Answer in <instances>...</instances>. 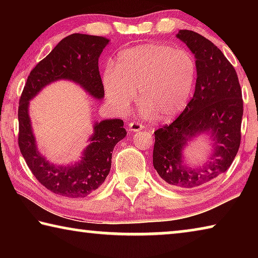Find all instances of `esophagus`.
Segmentation results:
<instances>
[{
  "instance_id": "34e87169",
  "label": "esophagus",
  "mask_w": 258,
  "mask_h": 258,
  "mask_svg": "<svg viewBox=\"0 0 258 258\" xmlns=\"http://www.w3.org/2000/svg\"><path fill=\"white\" fill-rule=\"evenodd\" d=\"M143 128V126L138 123V121H131L128 124V132L130 133H134V132H139V131H141Z\"/></svg>"
}]
</instances>
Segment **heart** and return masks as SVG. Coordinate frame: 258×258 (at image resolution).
<instances>
[{
    "mask_svg": "<svg viewBox=\"0 0 258 258\" xmlns=\"http://www.w3.org/2000/svg\"><path fill=\"white\" fill-rule=\"evenodd\" d=\"M197 63L189 51L168 44L148 43L121 51L116 66L102 74L107 101L124 113L139 93L143 116L157 113L167 120L185 108L195 86Z\"/></svg>",
    "mask_w": 258,
    "mask_h": 258,
    "instance_id": "heart-1",
    "label": "heart"
}]
</instances>
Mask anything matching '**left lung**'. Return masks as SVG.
Listing matches in <instances>:
<instances>
[{"mask_svg":"<svg viewBox=\"0 0 258 258\" xmlns=\"http://www.w3.org/2000/svg\"><path fill=\"white\" fill-rule=\"evenodd\" d=\"M176 37L195 55L197 81L194 97L181 115L155 132L152 161L169 186L192 189L208 184L232 164L241 139L243 103L237 73L214 43L186 29ZM200 135H208L212 152L203 165L189 166L184 150Z\"/></svg>","mask_w":258,"mask_h":258,"instance_id":"1","label":"left lung"}]
</instances>
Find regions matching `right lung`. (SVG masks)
<instances>
[{"instance_id": "add662e5", "label": "right lung", "mask_w": 258, "mask_h": 258, "mask_svg": "<svg viewBox=\"0 0 258 258\" xmlns=\"http://www.w3.org/2000/svg\"><path fill=\"white\" fill-rule=\"evenodd\" d=\"M110 40L86 34H72L61 40L36 64L26 82L19 100V148L34 176L53 194L84 198L102 184L110 172L113 147L126 137L121 119H103L93 125L90 143L76 163L55 165L41 154L36 145L29 102L56 81H71L97 100L104 98L99 73V58Z\"/></svg>"}]
</instances>
